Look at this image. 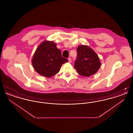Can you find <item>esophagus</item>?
Here are the masks:
<instances>
[{
	"label": "esophagus",
	"instance_id": "1",
	"mask_svg": "<svg viewBox=\"0 0 133 133\" xmlns=\"http://www.w3.org/2000/svg\"><path fill=\"white\" fill-rule=\"evenodd\" d=\"M68 61H69V63H71V62L72 60H71V58H69L68 59Z\"/></svg>",
	"mask_w": 133,
	"mask_h": 133
}]
</instances>
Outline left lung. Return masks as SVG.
<instances>
[{
    "instance_id": "left-lung-1",
    "label": "left lung",
    "mask_w": 133,
    "mask_h": 133,
    "mask_svg": "<svg viewBox=\"0 0 133 133\" xmlns=\"http://www.w3.org/2000/svg\"><path fill=\"white\" fill-rule=\"evenodd\" d=\"M77 59L74 65L78 74L90 77L97 72L101 63L93 49L87 45H80L77 48Z\"/></svg>"
}]
</instances>
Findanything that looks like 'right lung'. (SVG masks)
Returning a JSON list of instances; mask_svg holds the SVG:
<instances>
[{"instance_id": "obj_1", "label": "right lung", "mask_w": 133, "mask_h": 133, "mask_svg": "<svg viewBox=\"0 0 133 133\" xmlns=\"http://www.w3.org/2000/svg\"><path fill=\"white\" fill-rule=\"evenodd\" d=\"M56 46L53 41L44 40L35 51L32 64L39 75L47 78L54 76L59 72L62 64L68 61L62 57Z\"/></svg>"}]
</instances>
